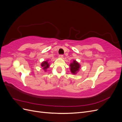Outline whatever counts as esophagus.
<instances>
[{
    "label": "esophagus",
    "instance_id": "34e87169",
    "mask_svg": "<svg viewBox=\"0 0 122 122\" xmlns=\"http://www.w3.org/2000/svg\"><path fill=\"white\" fill-rule=\"evenodd\" d=\"M63 57H64V55H62V54H60V55H59V56H58V57H59V58H63Z\"/></svg>",
    "mask_w": 122,
    "mask_h": 122
}]
</instances>
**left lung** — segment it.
<instances>
[{
    "label": "left lung",
    "instance_id": "left-lung-1",
    "mask_svg": "<svg viewBox=\"0 0 122 122\" xmlns=\"http://www.w3.org/2000/svg\"><path fill=\"white\" fill-rule=\"evenodd\" d=\"M80 65L76 61H74L72 63H71L70 65V70L73 74H76L77 72L79 71Z\"/></svg>",
    "mask_w": 122,
    "mask_h": 122
}]
</instances>
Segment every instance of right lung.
Listing matches in <instances>:
<instances>
[{
	"mask_svg": "<svg viewBox=\"0 0 122 122\" xmlns=\"http://www.w3.org/2000/svg\"><path fill=\"white\" fill-rule=\"evenodd\" d=\"M41 66L42 67H43V69L46 71V69L49 67V65L48 63V62L47 61H44L43 62H42V64H41Z\"/></svg>",
	"mask_w": 122,
	"mask_h": 122,
	"instance_id": "obj_1",
	"label": "right lung"
}]
</instances>
